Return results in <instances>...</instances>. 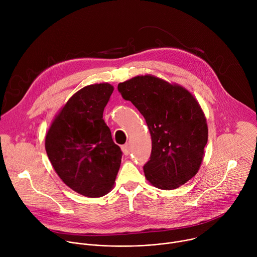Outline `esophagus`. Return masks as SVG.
Returning <instances> with one entry per match:
<instances>
[{
	"label": "esophagus",
	"instance_id": "obj_1",
	"mask_svg": "<svg viewBox=\"0 0 257 257\" xmlns=\"http://www.w3.org/2000/svg\"><path fill=\"white\" fill-rule=\"evenodd\" d=\"M121 149H122V152H123V154H124L125 156H128V155L130 154V149H129V144H128V143L122 145Z\"/></svg>",
	"mask_w": 257,
	"mask_h": 257
}]
</instances>
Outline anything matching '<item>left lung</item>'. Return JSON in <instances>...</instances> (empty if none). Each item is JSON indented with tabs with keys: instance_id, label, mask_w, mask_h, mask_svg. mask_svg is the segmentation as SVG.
Instances as JSON below:
<instances>
[{
	"instance_id": "8db88e82",
	"label": "left lung",
	"mask_w": 257,
	"mask_h": 257,
	"mask_svg": "<svg viewBox=\"0 0 257 257\" xmlns=\"http://www.w3.org/2000/svg\"><path fill=\"white\" fill-rule=\"evenodd\" d=\"M118 90L144 117L152 136L151 160L143 167L152 185L172 190L193 178L207 143L206 118L194 95L157 76H135Z\"/></svg>"
}]
</instances>
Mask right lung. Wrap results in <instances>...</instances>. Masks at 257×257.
<instances>
[{"instance_id":"add662e5","label":"right lung","mask_w":257,"mask_h":257,"mask_svg":"<svg viewBox=\"0 0 257 257\" xmlns=\"http://www.w3.org/2000/svg\"><path fill=\"white\" fill-rule=\"evenodd\" d=\"M114 91L104 83L87 85L73 94L53 120L46 151L65 184L86 197H101L114 187L122 152L102 119Z\"/></svg>"}]
</instances>
